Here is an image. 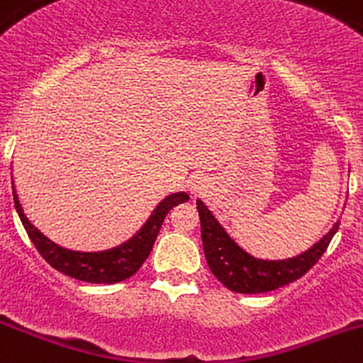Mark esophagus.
Listing matches in <instances>:
<instances>
[{
	"instance_id": "obj_1",
	"label": "esophagus",
	"mask_w": 363,
	"mask_h": 363,
	"mask_svg": "<svg viewBox=\"0 0 363 363\" xmlns=\"http://www.w3.org/2000/svg\"><path fill=\"white\" fill-rule=\"evenodd\" d=\"M193 189H195V191H199V189H200V182H196V184H193Z\"/></svg>"
}]
</instances>
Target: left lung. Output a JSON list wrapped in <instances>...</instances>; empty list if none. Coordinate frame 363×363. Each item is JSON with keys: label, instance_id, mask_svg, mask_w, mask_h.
Segmentation results:
<instances>
[{"label": "left lung", "instance_id": "obj_1", "mask_svg": "<svg viewBox=\"0 0 363 363\" xmlns=\"http://www.w3.org/2000/svg\"><path fill=\"white\" fill-rule=\"evenodd\" d=\"M196 209L200 216L207 266L227 289L241 294L267 293L301 279L321 259L340 223L337 221L318 242L305 252L289 259L273 260L260 259L242 248L200 199H196Z\"/></svg>", "mask_w": 363, "mask_h": 363}]
</instances>
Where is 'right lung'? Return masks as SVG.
<instances>
[{"label":"right lung","instance_id":"obj_1","mask_svg":"<svg viewBox=\"0 0 363 363\" xmlns=\"http://www.w3.org/2000/svg\"><path fill=\"white\" fill-rule=\"evenodd\" d=\"M12 193L17 214H19L21 221H23L24 230H26L28 238L31 239L35 248L38 250V253L48 260V264H51L55 269H58L63 275L90 284H117L135 275L136 271L140 269V266L149 257L154 241H156L157 234H160L164 216L170 213L172 207L189 200V195L186 191L172 193V195L164 196L154 207V211L147 218L145 223L128 241L108 250L83 252V250L65 248V246L49 239L26 216L19 195H17L16 186L12 188Z\"/></svg>","mask_w":363,"mask_h":363}]
</instances>
